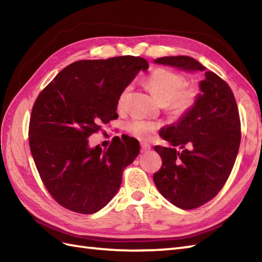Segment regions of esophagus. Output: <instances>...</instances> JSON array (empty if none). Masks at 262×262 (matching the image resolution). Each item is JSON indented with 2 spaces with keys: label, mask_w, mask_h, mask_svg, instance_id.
<instances>
[{
  "label": "esophagus",
  "mask_w": 262,
  "mask_h": 262,
  "mask_svg": "<svg viewBox=\"0 0 262 262\" xmlns=\"http://www.w3.org/2000/svg\"><path fill=\"white\" fill-rule=\"evenodd\" d=\"M140 150H142V152H147L150 150V145L146 144V143H142L140 144Z\"/></svg>",
  "instance_id": "1"
}]
</instances>
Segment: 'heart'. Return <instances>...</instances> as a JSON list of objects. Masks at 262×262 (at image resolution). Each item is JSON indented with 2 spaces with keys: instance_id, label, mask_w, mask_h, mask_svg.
Here are the masks:
<instances>
[{
  "instance_id": "obj_1",
  "label": "heart",
  "mask_w": 262,
  "mask_h": 262,
  "mask_svg": "<svg viewBox=\"0 0 262 262\" xmlns=\"http://www.w3.org/2000/svg\"><path fill=\"white\" fill-rule=\"evenodd\" d=\"M185 84L186 79L183 75L164 69L152 72L147 79V86L156 102L160 105H165L171 115L177 117L189 112L197 99V92L190 87L183 89ZM129 91L130 87H126L120 94L118 99L119 107L124 106ZM126 127L132 135L140 139L149 138L151 134L157 129L155 123L138 119L127 123Z\"/></svg>"
}]
</instances>
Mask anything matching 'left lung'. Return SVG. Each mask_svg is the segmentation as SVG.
Here are the masks:
<instances>
[{
    "label": "left lung",
    "mask_w": 262,
    "mask_h": 262,
    "mask_svg": "<svg viewBox=\"0 0 262 262\" xmlns=\"http://www.w3.org/2000/svg\"><path fill=\"white\" fill-rule=\"evenodd\" d=\"M154 63L205 72L192 108L159 132L171 146L154 148L163 160L152 177L157 189L176 207L193 209L216 196L231 172L241 138L236 99L229 85L195 58L165 56Z\"/></svg>",
    "instance_id": "obj_1"
}]
</instances>
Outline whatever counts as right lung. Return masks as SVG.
I'll return each mask as SVG.
<instances>
[{
  "instance_id": "obj_1",
  "label": "right lung",
  "mask_w": 262,
  "mask_h": 262,
  "mask_svg": "<svg viewBox=\"0 0 262 262\" xmlns=\"http://www.w3.org/2000/svg\"><path fill=\"white\" fill-rule=\"evenodd\" d=\"M146 59L118 56L69 65L39 94L33 106L29 139L46 189L66 209L94 213L116 195L125 167L139 154L135 138L113 140L108 149L91 147L100 124L118 117L120 94Z\"/></svg>"
}]
</instances>
